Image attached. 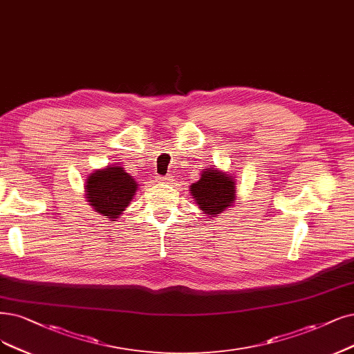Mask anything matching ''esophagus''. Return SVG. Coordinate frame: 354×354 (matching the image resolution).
Instances as JSON below:
<instances>
[{"label":"esophagus","mask_w":354,"mask_h":354,"mask_svg":"<svg viewBox=\"0 0 354 354\" xmlns=\"http://www.w3.org/2000/svg\"><path fill=\"white\" fill-rule=\"evenodd\" d=\"M159 179H160L162 182H167V184H170V182L174 180V176H172V175H166V176H159Z\"/></svg>","instance_id":"34e87169"}]
</instances>
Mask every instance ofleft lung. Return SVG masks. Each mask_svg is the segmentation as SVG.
Here are the masks:
<instances>
[{
	"label": "left lung",
	"instance_id": "8db88e82",
	"mask_svg": "<svg viewBox=\"0 0 354 354\" xmlns=\"http://www.w3.org/2000/svg\"><path fill=\"white\" fill-rule=\"evenodd\" d=\"M192 198L208 216H217L234 201V180L227 174L218 170L204 169L201 179L191 185Z\"/></svg>",
	"mask_w": 354,
	"mask_h": 354
}]
</instances>
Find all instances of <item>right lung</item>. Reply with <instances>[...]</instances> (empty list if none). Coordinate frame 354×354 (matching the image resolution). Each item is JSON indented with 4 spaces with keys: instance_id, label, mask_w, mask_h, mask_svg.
Here are the masks:
<instances>
[{
    "instance_id": "add662e5",
    "label": "right lung",
    "mask_w": 354,
    "mask_h": 354,
    "mask_svg": "<svg viewBox=\"0 0 354 354\" xmlns=\"http://www.w3.org/2000/svg\"><path fill=\"white\" fill-rule=\"evenodd\" d=\"M137 191V182L121 166H111L91 174L86 185V198L95 212L118 218L124 208L133 200Z\"/></svg>"
}]
</instances>
